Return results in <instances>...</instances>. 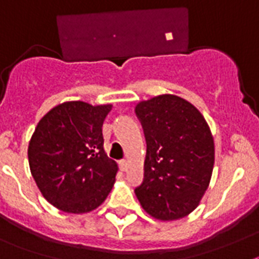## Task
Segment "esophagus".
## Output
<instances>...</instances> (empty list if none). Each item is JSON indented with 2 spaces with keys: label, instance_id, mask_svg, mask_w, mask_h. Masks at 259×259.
Segmentation results:
<instances>
[{
  "label": "esophagus",
  "instance_id": "1",
  "mask_svg": "<svg viewBox=\"0 0 259 259\" xmlns=\"http://www.w3.org/2000/svg\"><path fill=\"white\" fill-rule=\"evenodd\" d=\"M119 169L122 171H126L127 170V162L126 161H119Z\"/></svg>",
  "mask_w": 259,
  "mask_h": 259
}]
</instances>
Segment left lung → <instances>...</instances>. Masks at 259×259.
Listing matches in <instances>:
<instances>
[{
    "mask_svg": "<svg viewBox=\"0 0 259 259\" xmlns=\"http://www.w3.org/2000/svg\"><path fill=\"white\" fill-rule=\"evenodd\" d=\"M146 138L144 182L136 188L142 209L155 220L184 218L199 205L211 180L214 140L201 111L174 94L136 106Z\"/></svg>",
    "mask_w": 259,
    "mask_h": 259,
    "instance_id": "left-lung-1",
    "label": "left lung"
}]
</instances>
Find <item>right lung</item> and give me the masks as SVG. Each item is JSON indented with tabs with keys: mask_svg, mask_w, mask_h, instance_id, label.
<instances>
[{
	"mask_svg": "<svg viewBox=\"0 0 259 259\" xmlns=\"http://www.w3.org/2000/svg\"><path fill=\"white\" fill-rule=\"evenodd\" d=\"M113 105L69 101L46 113L29 141L27 158L37 188L65 213L82 214L104 202L118 165L105 153L102 125Z\"/></svg>",
	"mask_w": 259,
	"mask_h": 259,
	"instance_id": "obj_1",
	"label": "right lung"
}]
</instances>
